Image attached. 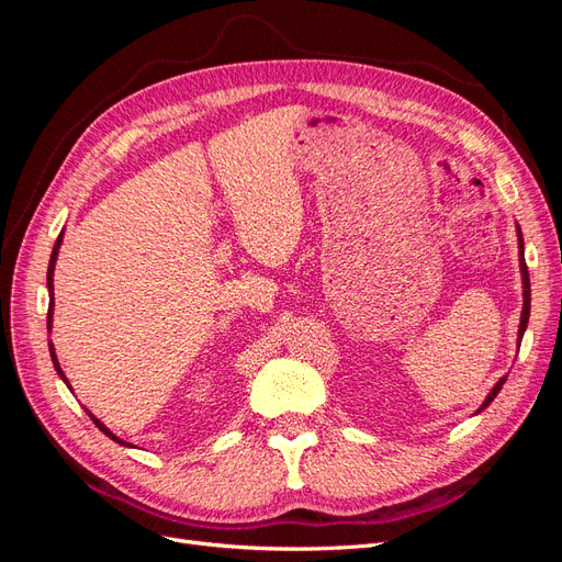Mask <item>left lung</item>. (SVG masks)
<instances>
[{
    "label": "left lung",
    "mask_w": 562,
    "mask_h": 562,
    "mask_svg": "<svg viewBox=\"0 0 562 562\" xmlns=\"http://www.w3.org/2000/svg\"><path fill=\"white\" fill-rule=\"evenodd\" d=\"M518 232V252H520V277H522V314H520V326H518V345L522 342V333L527 328V321H530V274H527V265H525V244H522V232L520 227H516ZM506 382V378H502L495 386L490 389L487 398L483 401V405L479 407V413L485 411V407L495 401V396L502 391V384Z\"/></svg>",
    "instance_id": "obj_1"
}]
</instances>
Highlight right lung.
Returning <instances> with one entry per match:
<instances>
[{"instance_id":"1","label":"right lung","mask_w":562,"mask_h":562,"mask_svg":"<svg viewBox=\"0 0 562 562\" xmlns=\"http://www.w3.org/2000/svg\"><path fill=\"white\" fill-rule=\"evenodd\" d=\"M60 244H63V232L58 234V239H56V246H54V252H50V260H48V271H46V285H48V316H46V328H48V333H50V326H54V269H56V260H58V248H60ZM48 351H50V361H54V368H56V372H58V378L70 386V382H67V378H65V372H63V368H60V363H58V356H56V349H54V342H48ZM70 391H72V386H70ZM89 413V417L93 419V424L95 427L103 431L108 438H112L114 443H119V446H126V448H135V446H131V443H126V440H122L119 436H114L103 422H100L91 411H87Z\"/></svg>"}]
</instances>
